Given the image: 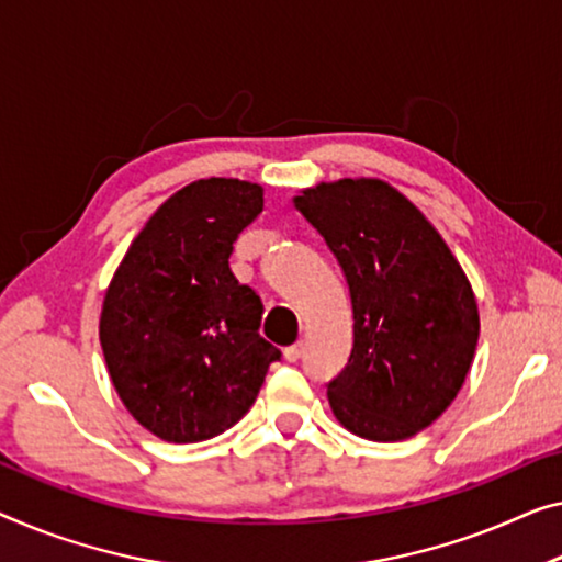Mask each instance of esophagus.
I'll return each instance as SVG.
<instances>
[{"mask_svg":"<svg viewBox=\"0 0 562 562\" xmlns=\"http://www.w3.org/2000/svg\"><path fill=\"white\" fill-rule=\"evenodd\" d=\"M303 350H305V346H303V340H300V342H295V346L284 348V358H288L290 363H295V361H300V358H303Z\"/></svg>","mask_w":562,"mask_h":562,"instance_id":"esophagus-1","label":"esophagus"}]
</instances>
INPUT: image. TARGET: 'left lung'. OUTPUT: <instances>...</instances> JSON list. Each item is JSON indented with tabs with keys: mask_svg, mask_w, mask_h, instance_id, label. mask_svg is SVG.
<instances>
[{
	"mask_svg": "<svg viewBox=\"0 0 562 562\" xmlns=\"http://www.w3.org/2000/svg\"><path fill=\"white\" fill-rule=\"evenodd\" d=\"M292 204L323 234L350 288L353 350L328 386L333 416L368 441L416 437L447 412L472 368V282L422 209L389 181H321Z\"/></svg>",
	"mask_w": 562,
	"mask_h": 562,
	"instance_id": "8db88e82",
	"label": "left lung"
}]
</instances>
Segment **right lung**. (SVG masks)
Wrapping results in <instances>:
<instances>
[{"instance_id":"1","label":"right lung","mask_w":562,"mask_h":562,"mask_svg":"<svg viewBox=\"0 0 562 562\" xmlns=\"http://www.w3.org/2000/svg\"><path fill=\"white\" fill-rule=\"evenodd\" d=\"M255 181L209 176L150 214L108 284L100 348L128 414L154 437H220L252 408L280 350L262 303L229 270L237 234L265 206Z\"/></svg>"}]
</instances>
